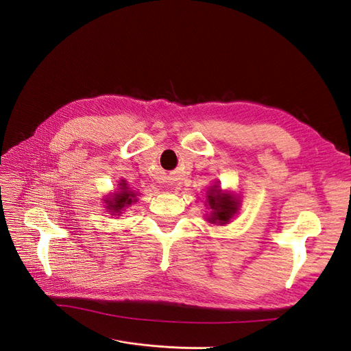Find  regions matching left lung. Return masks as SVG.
Instances as JSON below:
<instances>
[{
	"label": "left lung",
	"mask_w": 351,
	"mask_h": 351,
	"mask_svg": "<svg viewBox=\"0 0 351 351\" xmlns=\"http://www.w3.org/2000/svg\"><path fill=\"white\" fill-rule=\"evenodd\" d=\"M217 187V186H215ZM210 215L209 222L212 224H227L231 217L237 212L239 202L230 195H221L219 189H212L208 196Z\"/></svg>",
	"instance_id": "1"
}]
</instances>
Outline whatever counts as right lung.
Here are the masks:
<instances>
[{
  "instance_id": "add662e5",
  "label": "right lung",
  "mask_w": 351,
  "mask_h": 351,
  "mask_svg": "<svg viewBox=\"0 0 351 351\" xmlns=\"http://www.w3.org/2000/svg\"><path fill=\"white\" fill-rule=\"evenodd\" d=\"M121 190L119 193H115V196L110 200H107V209H110V212H112L114 215H120L121 210L129 206L133 199H134V192H132V190H129V187H127V184L123 182L121 184Z\"/></svg>"
}]
</instances>
